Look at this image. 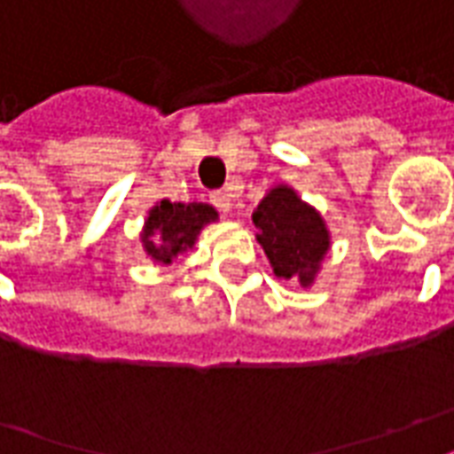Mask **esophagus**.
I'll use <instances>...</instances> for the list:
<instances>
[{
    "mask_svg": "<svg viewBox=\"0 0 454 454\" xmlns=\"http://www.w3.org/2000/svg\"><path fill=\"white\" fill-rule=\"evenodd\" d=\"M211 201L216 206L221 214H231L233 211V201H231V194L228 192H216V194H211Z\"/></svg>",
    "mask_w": 454,
    "mask_h": 454,
    "instance_id": "1",
    "label": "esophagus"
}]
</instances>
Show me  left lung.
Instances as JSON below:
<instances>
[{"instance_id":"8db88e82","label":"left lung","mask_w":454,"mask_h":454,"mask_svg":"<svg viewBox=\"0 0 454 454\" xmlns=\"http://www.w3.org/2000/svg\"><path fill=\"white\" fill-rule=\"evenodd\" d=\"M258 243L272 272L300 287H312L332 248V233L315 206L300 199L290 184H275L253 211Z\"/></svg>"}]
</instances>
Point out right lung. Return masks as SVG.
Segmentation results:
<instances>
[{"label":"right lung","mask_w":454,"mask_h":454,"mask_svg":"<svg viewBox=\"0 0 454 454\" xmlns=\"http://www.w3.org/2000/svg\"><path fill=\"white\" fill-rule=\"evenodd\" d=\"M218 221V211L201 201H169L161 199L152 206L139 231V243L154 265H172L182 253L192 250L201 231Z\"/></svg>","instance_id":"add662e5"}]
</instances>
